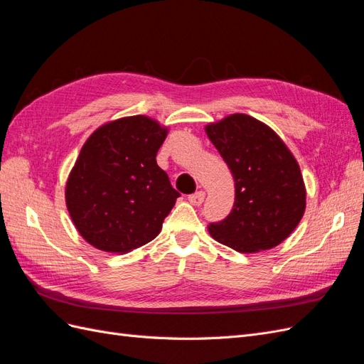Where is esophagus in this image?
<instances>
[{"label": "esophagus", "instance_id": "obj_1", "mask_svg": "<svg viewBox=\"0 0 364 364\" xmlns=\"http://www.w3.org/2000/svg\"><path fill=\"white\" fill-rule=\"evenodd\" d=\"M188 200H190V203H193V205H196V206L202 205L203 200H205V191H197V193H194V194H190V196H188Z\"/></svg>", "mask_w": 364, "mask_h": 364}]
</instances>
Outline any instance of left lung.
I'll use <instances>...</instances> for the list:
<instances>
[{
	"label": "left lung",
	"mask_w": 364,
	"mask_h": 364,
	"mask_svg": "<svg viewBox=\"0 0 364 364\" xmlns=\"http://www.w3.org/2000/svg\"><path fill=\"white\" fill-rule=\"evenodd\" d=\"M234 176L229 215L208 230L241 253L267 250L287 238L305 211V185L291 151L257 118L234 114L205 127Z\"/></svg>",
	"instance_id": "8db88e82"
}]
</instances>
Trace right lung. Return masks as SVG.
<instances>
[{
  "label": "right lung",
  "instance_id": "right-lung-1",
  "mask_svg": "<svg viewBox=\"0 0 364 364\" xmlns=\"http://www.w3.org/2000/svg\"><path fill=\"white\" fill-rule=\"evenodd\" d=\"M167 129L144 115L98 127L87 138L65 188L68 213L94 247L126 253L155 238L181 196L156 153Z\"/></svg>",
  "mask_w": 364,
  "mask_h": 364
}]
</instances>
